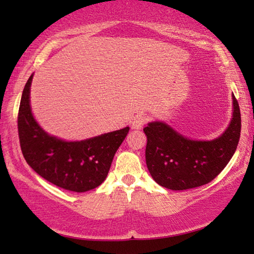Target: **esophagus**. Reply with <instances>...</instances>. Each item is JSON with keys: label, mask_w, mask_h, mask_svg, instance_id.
Returning a JSON list of instances; mask_svg holds the SVG:
<instances>
[{"label": "esophagus", "mask_w": 254, "mask_h": 254, "mask_svg": "<svg viewBox=\"0 0 254 254\" xmlns=\"http://www.w3.org/2000/svg\"><path fill=\"white\" fill-rule=\"evenodd\" d=\"M145 123H147V118L138 114V116L135 117L133 121H131V128H133V129H141V128L145 125Z\"/></svg>", "instance_id": "esophagus-1"}]
</instances>
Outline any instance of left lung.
I'll return each instance as SVG.
<instances>
[{"mask_svg": "<svg viewBox=\"0 0 254 254\" xmlns=\"http://www.w3.org/2000/svg\"><path fill=\"white\" fill-rule=\"evenodd\" d=\"M234 114L228 129L213 141L184 137L164 123H150L147 135L145 162L154 180L173 190L194 189L220 175L234 156L241 137V110L236 97Z\"/></svg>", "mask_w": 254, "mask_h": 254, "instance_id": "8db88e82", "label": "left lung"}]
</instances>
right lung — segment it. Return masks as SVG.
Returning a JSON list of instances; mask_svg holds the SVG:
<instances>
[{"mask_svg": "<svg viewBox=\"0 0 254 254\" xmlns=\"http://www.w3.org/2000/svg\"><path fill=\"white\" fill-rule=\"evenodd\" d=\"M32 77L31 75L24 86L17 118L24 158L38 175L61 189L78 193L96 189L105 180L129 127L79 142L51 136L41 129L31 112Z\"/></svg>", "mask_w": 254, "mask_h": 254, "instance_id": "right-lung-1", "label": "right lung"}]
</instances>
